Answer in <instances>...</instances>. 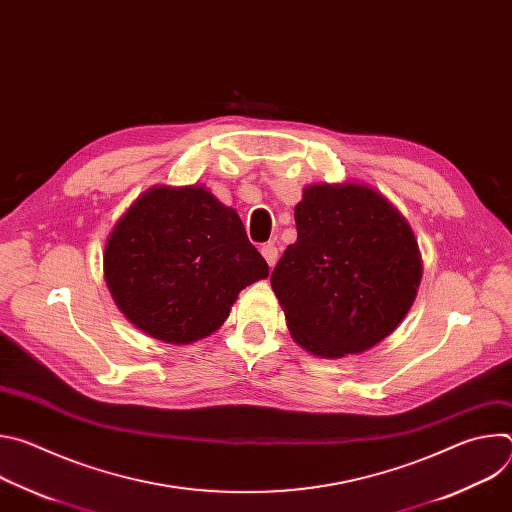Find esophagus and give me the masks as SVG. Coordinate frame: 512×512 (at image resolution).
<instances>
[{"label":"esophagus","instance_id":"34e87169","mask_svg":"<svg viewBox=\"0 0 512 512\" xmlns=\"http://www.w3.org/2000/svg\"><path fill=\"white\" fill-rule=\"evenodd\" d=\"M261 255L265 257L267 265H269V267H273V265L277 263L279 251H277V247H273V245H265V247H261Z\"/></svg>","mask_w":512,"mask_h":512}]
</instances>
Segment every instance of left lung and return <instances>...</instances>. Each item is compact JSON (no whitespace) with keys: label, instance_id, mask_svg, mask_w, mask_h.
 Segmentation results:
<instances>
[{"label":"left lung","instance_id":"1","mask_svg":"<svg viewBox=\"0 0 512 512\" xmlns=\"http://www.w3.org/2000/svg\"><path fill=\"white\" fill-rule=\"evenodd\" d=\"M298 241L271 273L291 336L338 358L369 350L409 312L421 281L405 218L358 184L310 186L296 206Z\"/></svg>","mask_w":512,"mask_h":512}]
</instances>
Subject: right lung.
<instances>
[{"label":"right lung","instance_id":"obj_1","mask_svg":"<svg viewBox=\"0 0 512 512\" xmlns=\"http://www.w3.org/2000/svg\"><path fill=\"white\" fill-rule=\"evenodd\" d=\"M267 275L239 214L198 186L145 192L105 247V277L119 310L172 344L212 334L239 291Z\"/></svg>","mask_w":512,"mask_h":512}]
</instances>
